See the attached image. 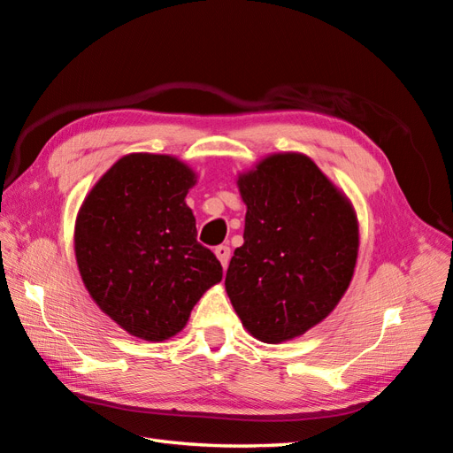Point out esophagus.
I'll return each instance as SVG.
<instances>
[{"label":"esophagus","instance_id":"esophagus-1","mask_svg":"<svg viewBox=\"0 0 453 453\" xmlns=\"http://www.w3.org/2000/svg\"><path fill=\"white\" fill-rule=\"evenodd\" d=\"M215 257L219 258V263L223 265V268L228 266V260H230V248L228 245H217V248L213 250Z\"/></svg>","mask_w":453,"mask_h":453}]
</instances>
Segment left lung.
<instances>
[{
    "mask_svg": "<svg viewBox=\"0 0 453 453\" xmlns=\"http://www.w3.org/2000/svg\"><path fill=\"white\" fill-rule=\"evenodd\" d=\"M248 205L243 245L225 287L250 334L281 344L321 323L348 291L359 251L348 196L300 153H278L238 175Z\"/></svg>",
    "mask_w": 453,
    "mask_h": 453,
    "instance_id": "8db88e82",
    "label": "left lung"
}]
</instances>
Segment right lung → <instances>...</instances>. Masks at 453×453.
I'll return each instance as SVG.
<instances>
[{
  "instance_id": "obj_1",
  "label": "right lung",
  "mask_w": 453,
  "mask_h": 453,
  "mask_svg": "<svg viewBox=\"0 0 453 453\" xmlns=\"http://www.w3.org/2000/svg\"><path fill=\"white\" fill-rule=\"evenodd\" d=\"M196 173L170 155L119 158L77 213L75 258L88 295L132 336L162 342L223 280L185 203Z\"/></svg>"
}]
</instances>
